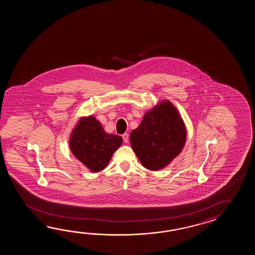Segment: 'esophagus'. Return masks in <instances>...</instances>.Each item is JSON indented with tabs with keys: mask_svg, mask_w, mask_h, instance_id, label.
I'll list each match as a JSON object with an SVG mask.
<instances>
[{
	"mask_svg": "<svg viewBox=\"0 0 255 255\" xmlns=\"http://www.w3.org/2000/svg\"><path fill=\"white\" fill-rule=\"evenodd\" d=\"M122 137H123V140H124L125 143H128V133L123 134V135H122Z\"/></svg>",
	"mask_w": 255,
	"mask_h": 255,
	"instance_id": "34e87169",
	"label": "esophagus"
}]
</instances>
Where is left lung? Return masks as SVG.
I'll use <instances>...</instances> for the list:
<instances>
[{
	"label": "left lung",
	"mask_w": 255,
	"mask_h": 255,
	"mask_svg": "<svg viewBox=\"0 0 255 255\" xmlns=\"http://www.w3.org/2000/svg\"><path fill=\"white\" fill-rule=\"evenodd\" d=\"M186 128L177 109L162 101L146 112L130 134V144L141 164L149 170L165 168L182 150Z\"/></svg>",
	"instance_id": "1"
}]
</instances>
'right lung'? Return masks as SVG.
Listing matches in <instances>:
<instances>
[{
    "mask_svg": "<svg viewBox=\"0 0 255 255\" xmlns=\"http://www.w3.org/2000/svg\"><path fill=\"white\" fill-rule=\"evenodd\" d=\"M122 141L120 135L105 132L101 123L89 116L79 120L69 143L73 155L92 172H98L108 166Z\"/></svg>",
    "mask_w": 255,
    "mask_h": 255,
    "instance_id": "obj_1",
    "label": "right lung"
}]
</instances>
